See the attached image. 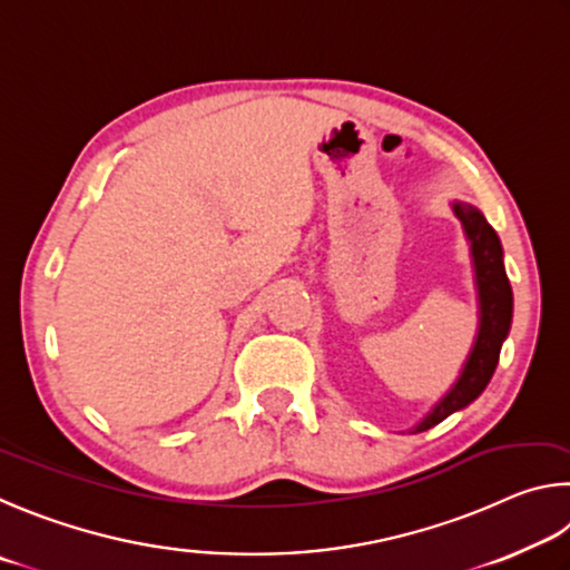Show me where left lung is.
<instances>
[{"instance_id": "8db88e82", "label": "left lung", "mask_w": 570, "mask_h": 570, "mask_svg": "<svg viewBox=\"0 0 570 570\" xmlns=\"http://www.w3.org/2000/svg\"><path fill=\"white\" fill-rule=\"evenodd\" d=\"M451 207L455 217L461 219L468 243H471V263L478 291V333L451 391L421 417V423H415L413 433H423L455 411H463L465 405H471L485 391V385L491 383L495 373L503 341L513 321V291L505 275L501 237L495 235V229L488 225V219L475 205L453 199Z\"/></svg>"}]
</instances>
